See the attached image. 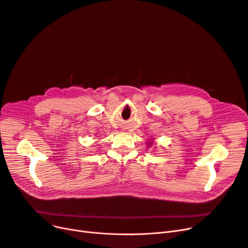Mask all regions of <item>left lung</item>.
<instances>
[{
  "mask_svg": "<svg viewBox=\"0 0 248 248\" xmlns=\"http://www.w3.org/2000/svg\"><path fill=\"white\" fill-rule=\"evenodd\" d=\"M150 143H151V142H150ZM148 145H150V144H148Z\"/></svg>",
  "mask_w": 248,
  "mask_h": 248,
  "instance_id": "obj_1",
  "label": "left lung"
}]
</instances>
